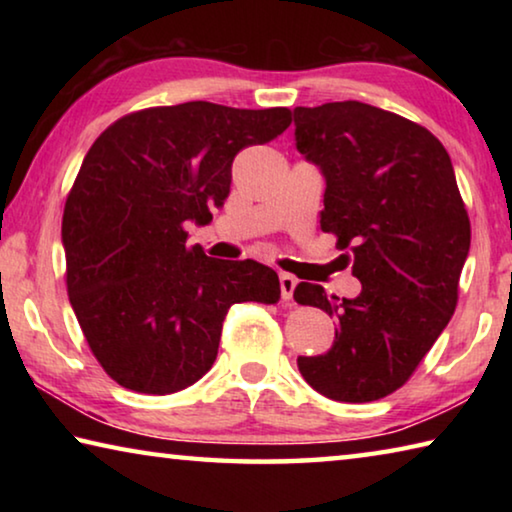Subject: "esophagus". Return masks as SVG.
Listing matches in <instances>:
<instances>
[{
	"instance_id": "esophagus-1",
	"label": "esophagus",
	"mask_w": 512,
	"mask_h": 512,
	"mask_svg": "<svg viewBox=\"0 0 512 512\" xmlns=\"http://www.w3.org/2000/svg\"><path fill=\"white\" fill-rule=\"evenodd\" d=\"M298 280L291 273H280V291H282V300H291L293 291H296Z\"/></svg>"
}]
</instances>
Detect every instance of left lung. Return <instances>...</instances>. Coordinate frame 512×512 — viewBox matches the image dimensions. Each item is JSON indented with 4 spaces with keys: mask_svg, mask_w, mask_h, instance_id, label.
<instances>
[{
    "mask_svg": "<svg viewBox=\"0 0 512 512\" xmlns=\"http://www.w3.org/2000/svg\"><path fill=\"white\" fill-rule=\"evenodd\" d=\"M296 149L325 178L320 228L352 250L357 298L300 282L293 298L336 318L334 343L298 370L336 402L397 391L443 334L470 253V219L438 137L361 101L293 110Z\"/></svg>",
    "mask_w": 512,
    "mask_h": 512,
    "instance_id": "1",
    "label": "left lung"
}]
</instances>
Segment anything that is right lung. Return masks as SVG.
<instances>
[{
    "label": "right lung",
    "mask_w": 512,
    "mask_h": 512,
    "mask_svg": "<svg viewBox=\"0 0 512 512\" xmlns=\"http://www.w3.org/2000/svg\"><path fill=\"white\" fill-rule=\"evenodd\" d=\"M289 124L287 108L187 101L121 117L90 146L63 214L67 293L119 386L183 391L212 368L232 305L280 300L273 268L207 257L185 225L210 223L235 155Z\"/></svg>",
    "instance_id": "right-lung-1"
}]
</instances>
